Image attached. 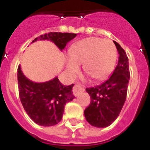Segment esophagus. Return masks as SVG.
<instances>
[{"instance_id":"obj_1","label":"esophagus","mask_w":150,"mask_h":150,"mask_svg":"<svg viewBox=\"0 0 150 150\" xmlns=\"http://www.w3.org/2000/svg\"><path fill=\"white\" fill-rule=\"evenodd\" d=\"M85 91V89L82 86H81L80 85H75V86L73 87V94H74V96H78L81 93Z\"/></svg>"}]
</instances>
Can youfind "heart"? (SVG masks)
<instances>
[{"label":"heart","mask_w":150,"mask_h":150,"mask_svg":"<svg viewBox=\"0 0 150 150\" xmlns=\"http://www.w3.org/2000/svg\"><path fill=\"white\" fill-rule=\"evenodd\" d=\"M117 60V49L111 40L89 37L75 43L70 50L66 68L71 75L77 72L79 64L83 70L96 80L103 79L112 72Z\"/></svg>","instance_id":"obj_1"}]
</instances>
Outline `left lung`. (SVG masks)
Instances as JSON below:
<instances>
[{"label":"left lung","instance_id":"left-lung-1","mask_svg":"<svg viewBox=\"0 0 150 150\" xmlns=\"http://www.w3.org/2000/svg\"><path fill=\"white\" fill-rule=\"evenodd\" d=\"M114 43L119 57L113 74L100 86L86 89L91 102L85 110V117L92 126L96 128H106L116 120L127 96L130 79L128 58L123 48L115 41Z\"/></svg>","mask_w":150,"mask_h":150}]
</instances>
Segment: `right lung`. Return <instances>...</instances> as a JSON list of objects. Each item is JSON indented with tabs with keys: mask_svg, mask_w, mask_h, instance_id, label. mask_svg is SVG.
<instances>
[{
	"mask_svg": "<svg viewBox=\"0 0 150 150\" xmlns=\"http://www.w3.org/2000/svg\"><path fill=\"white\" fill-rule=\"evenodd\" d=\"M76 36L77 34L69 33H49L41 35L32 43L50 40L62 50ZM18 84L20 100L25 110L35 123L41 126H53L59 123L65 104L75 98L72 93L74 84L64 86L57 77L45 82H34L25 76L20 65L18 68Z\"/></svg>",
	"mask_w": 150,
	"mask_h": 150,
	"instance_id": "1",
	"label": "right lung"
}]
</instances>
